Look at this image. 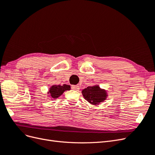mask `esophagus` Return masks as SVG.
Segmentation results:
<instances>
[{
	"label": "esophagus",
	"mask_w": 155,
	"mask_h": 155,
	"mask_svg": "<svg viewBox=\"0 0 155 155\" xmlns=\"http://www.w3.org/2000/svg\"><path fill=\"white\" fill-rule=\"evenodd\" d=\"M72 89L73 90H76V91H78L79 89V87L78 85H72Z\"/></svg>",
	"instance_id": "1"
}]
</instances>
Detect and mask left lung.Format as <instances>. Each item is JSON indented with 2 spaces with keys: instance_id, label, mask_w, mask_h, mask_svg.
<instances>
[{
  "instance_id": "obj_1",
  "label": "left lung",
  "mask_w": 155,
  "mask_h": 155,
  "mask_svg": "<svg viewBox=\"0 0 155 155\" xmlns=\"http://www.w3.org/2000/svg\"><path fill=\"white\" fill-rule=\"evenodd\" d=\"M82 94L87 101L94 105L104 101L106 98V92L101 90L100 88L96 85L88 87L82 91Z\"/></svg>"
}]
</instances>
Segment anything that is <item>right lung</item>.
I'll return each instance as SVG.
<instances>
[{
	"instance_id": "obj_1",
	"label": "right lung",
	"mask_w": 155,
	"mask_h": 155,
	"mask_svg": "<svg viewBox=\"0 0 155 155\" xmlns=\"http://www.w3.org/2000/svg\"><path fill=\"white\" fill-rule=\"evenodd\" d=\"M70 89V87L68 85H53L49 91L50 96L52 98H57L60 96L65 91Z\"/></svg>"
}]
</instances>
